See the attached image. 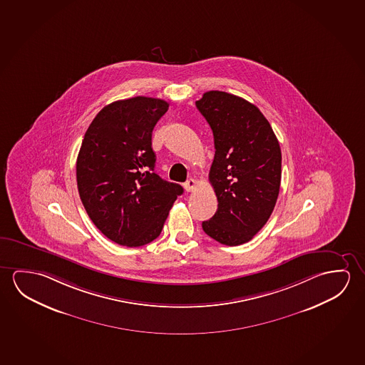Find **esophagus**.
Masks as SVG:
<instances>
[{"instance_id":"obj_1","label":"esophagus","mask_w":365,"mask_h":365,"mask_svg":"<svg viewBox=\"0 0 365 365\" xmlns=\"http://www.w3.org/2000/svg\"><path fill=\"white\" fill-rule=\"evenodd\" d=\"M184 187H185V190L187 192H190V191L195 190V187H197V181L194 179L186 180L185 182H184Z\"/></svg>"}]
</instances>
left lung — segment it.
Listing matches in <instances>:
<instances>
[{"label": "left lung", "mask_w": 365, "mask_h": 365, "mask_svg": "<svg viewBox=\"0 0 365 365\" xmlns=\"http://www.w3.org/2000/svg\"><path fill=\"white\" fill-rule=\"evenodd\" d=\"M195 105L212 128L215 147L209 181L218 209L202 222V230L227 246L249 242L265 226L278 199V138L259 108L240 96L208 91Z\"/></svg>", "instance_id": "8db88e82"}]
</instances>
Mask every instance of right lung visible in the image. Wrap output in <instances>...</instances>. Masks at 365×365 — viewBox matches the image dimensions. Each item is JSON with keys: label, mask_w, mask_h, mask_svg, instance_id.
I'll use <instances>...</instances> for the list:
<instances>
[{"label": "right lung", "mask_w": 365, "mask_h": 365, "mask_svg": "<svg viewBox=\"0 0 365 365\" xmlns=\"http://www.w3.org/2000/svg\"><path fill=\"white\" fill-rule=\"evenodd\" d=\"M161 98L118 100L95 116L76 163L77 187L93 225L122 246L156 240L184 189L155 173L152 130L168 111Z\"/></svg>", "instance_id": "add662e5"}]
</instances>
